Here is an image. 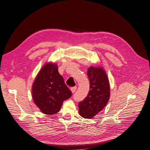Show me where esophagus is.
Listing matches in <instances>:
<instances>
[{
    "instance_id": "34e87169",
    "label": "esophagus",
    "mask_w": 150,
    "mask_h": 150,
    "mask_svg": "<svg viewBox=\"0 0 150 150\" xmlns=\"http://www.w3.org/2000/svg\"><path fill=\"white\" fill-rule=\"evenodd\" d=\"M76 89H77V87L76 86H74V87H72L71 88V92L72 93H74L76 91Z\"/></svg>"
}]
</instances>
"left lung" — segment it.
Segmentation results:
<instances>
[{
    "mask_svg": "<svg viewBox=\"0 0 150 150\" xmlns=\"http://www.w3.org/2000/svg\"><path fill=\"white\" fill-rule=\"evenodd\" d=\"M90 90L83 101L79 103V115L91 119L106 106L110 97V86L106 72L101 67L88 69Z\"/></svg>",
    "mask_w": 150,
    "mask_h": 150,
    "instance_id": "1",
    "label": "left lung"
}]
</instances>
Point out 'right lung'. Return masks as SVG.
<instances>
[{
  "instance_id": "add662e5",
  "label": "right lung",
  "mask_w": 150,
  "mask_h": 150,
  "mask_svg": "<svg viewBox=\"0 0 150 150\" xmlns=\"http://www.w3.org/2000/svg\"><path fill=\"white\" fill-rule=\"evenodd\" d=\"M32 96L35 105L45 115L59 111L64 101L72 96L64 79L59 73L57 64L46 63L34 80Z\"/></svg>"
}]
</instances>
